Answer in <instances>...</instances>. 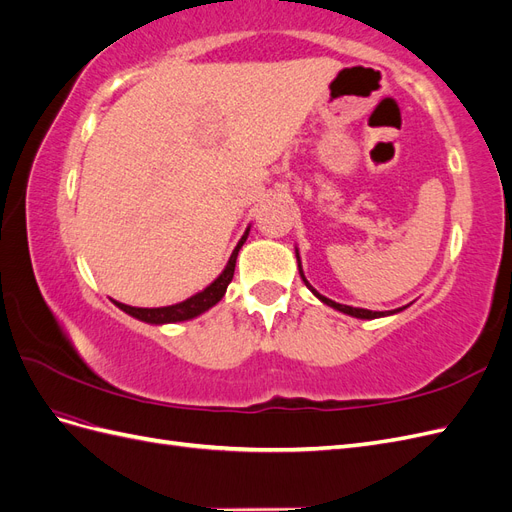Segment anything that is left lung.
Returning <instances> with one entry per match:
<instances>
[{"instance_id": "8db88e82", "label": "left lung", "mask_w": 512, "mask_h": 512, "mask_svg": "<svg viewBox=\"0 0 512 512\" xmlns=\"http://www.w3.org/2000/svg\"><path fill=\"white\" fill-rule=\"evenodd\" d=\"M297 260H299V250H297ZM299 273H301V277H303V282H305V286L312 290L316 297L322 301V303H327L329 307H333V309H337V312H344V314H348V316H354V318H363V320H374V318H380V316H391V314H397V312H401V307L399 309H393V312H371V309H363V307H350V305H342V303H335V301H331V299H327V297H322L320 292H316V288L309 284L307 280H305V275H303V269H301V260H299Z\"/></svg>"}]
</instances>
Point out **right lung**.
<instances>
[{
  "mask_svg": "<svg viewBox=\"0 0 512 512\" xmlns=\"http://www.w3.org/2000/svg\"><path fill=\"white\" fill-rule=\"evenodd\" d=\"M247 232H250V228L245 230V235L241 237V241L237 243L235 250H232L228 265H226V269L220 273L218 280H215L213 284H209L205 290L196 292L194 297L185 299V301H181V303H175V305H168V307H132V305H126V303H117V301H115V305H117L119 309H123V312H126V314H130L132 318H138V320L149 322V324L183 322V320H190V318L200 316L203 312H207L209 307H213L215 303L222 301L228 284L232 282V275H235L237 256H239L241 245H243L245 239H247Z\"/></svg>",
  "mask_w": 512,
  "mask_h": 512,
  "instance_id": "1",
  "label": "right lung"
}]
</instances>
